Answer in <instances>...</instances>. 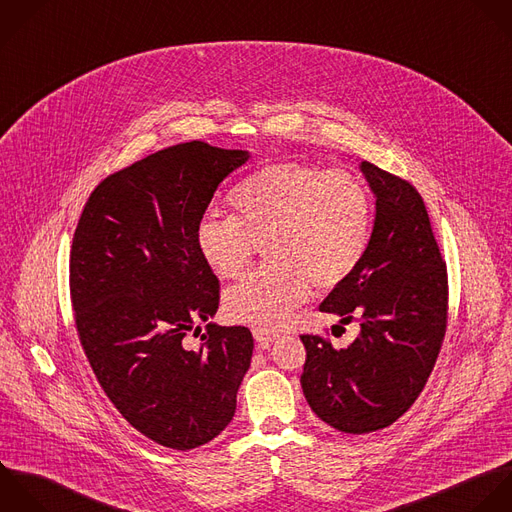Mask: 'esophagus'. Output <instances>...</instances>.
Masks as SVG:
<instances>
[{"label": "esophagus", "mask_w": 512, "mask_h": 512, "mask_svg": "<svg viewBox=\"0 0 512 512\" xmlns=\"http://www.w3.org/2000/svg\"><path fill=\"white\" fill-rule=\"evenodd\" d=\"M253 337H255V341L259 343V347H263V349H267L277 337H279V331H275V329H263V327H255L253 329Z\"/></svg>", "instance_id": "1"}]
</instances>
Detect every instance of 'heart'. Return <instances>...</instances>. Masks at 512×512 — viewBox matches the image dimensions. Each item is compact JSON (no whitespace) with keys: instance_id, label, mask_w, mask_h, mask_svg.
<instances>
[{"instance_id":"1","label":"heart","mask_w":512,"mask_h":512,"mask_svg":"<svg viewBox=\"0 0 512 512\" xmlns=\"http://www.w3.org/2000/svg\"><path fill=\"white\" fill-rule=\"evenodd\" d=\"M231 215H207L195 227L203 263L237 279L263 243L267 265L223 297L225 315L253 327H277L311 293L343 285L361 265L373 231V197L353 173L301 161L263 165L237 181Z\"/></svg>"}]
</instances>
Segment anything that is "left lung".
I'll return each mask as SVG.
<instances>
[{"instance_id": "obj_1", "label": "left lung", "mask_w": 512, "mask_h": 512, "mask_svg": "<svg viewBox=\"0 0 512 512\" xmlns=\"http://www.w3.org/2000/svg\"><path fill=\"white\" fill-rule=\"evenodd\" d=\"M377 203L367 253L321 311L357 321L347 349L301 335V387L313 413L333 429L365 435L393 425L417 401L437 363L449 317L447 263L421 193L363 161Z\"/></svg>"}]
</instances>
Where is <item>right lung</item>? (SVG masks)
Listing matches in <instances>:
<instances>
[{
  "label": "right lung",
  "mask_w": 512,
  "mask_h": 512,
  "mask_svg": "<svg viewBox=\"0 0 512 512\" xmlns=\"http://www.w3.org/2000/svg\"><path fill=\"white\" fill-rule=\"evenodd\" d=\"M247 159L205 141L161 149L107 175L73 233L69 293L85 357L123 419L167 449L215 439L251 365L247 327L207 323L197 351L185 343L219 307L195 227Z\"/></svg>",
  "instance_id": "add662e5"
}]
</instances>
